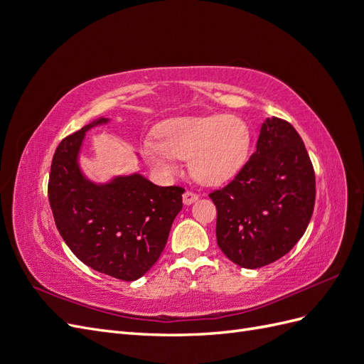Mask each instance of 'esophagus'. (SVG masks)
Instances as JSON below:
<instances>
[{
  "label": "esophagus",
  "mask_w": 364,
  "mask_h": 364,
  "mask_svg": "<svg viewBox=\"0 0 364 364\" xmlns=\"http://www.w3.org/2000/svg\"><path fill=\"white\" fill-rule=\"evenodd\" d=\"M197 199H199V196H197V194L193 193V191L186 190V191L183 193V203H185V205H191V203H194Z\"/></svg>",
  "instance_id": "1"
}]
</instances>
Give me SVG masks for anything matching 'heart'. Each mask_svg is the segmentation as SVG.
<instances>
[{
  "label": "heart",
  "mask_w": 364,
  "mask_h": 364,
  "mask_svg": "<svg viewBox=\"0 0 364 364\" xmlns=\"http://www.w3.org/2000/svg\"><path fill=\"white\" fill-rule=\"evenodd\" d=\"M158 136L141 144L150 167L162 178H173L178 159H188L193 178L203 185L232 179L250 149L249 127L235 115L173 118L159 124Z\"/></svg>",
  "instance_id": "1"
}]
</instances>
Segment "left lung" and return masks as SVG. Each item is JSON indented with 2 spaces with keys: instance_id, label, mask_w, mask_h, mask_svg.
Listing matches in <instances>:
<instances>
[{
  "instance_id": "left-lung-1",
  "label": "left lung",
  "mask_w": 364,
  "mask_h": 364,
  "mask_svg": "<svg viewBox=\"0 0 364 364\" xmlns=\"http://www.w3.org/2000/svg\"><path fill=\"white\" fill-rule=\"evenodd\" d=\"M217 245L245 269H258L289 253L305 234L316 200L313 164L289 121H264L257 151L232 182L211 194Z\"/></svg>"
}]
</instances>
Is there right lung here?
Wrapping results in <instances>:
<instances>
[{
	"mask_svg": "<svg viewBox=\"0 0 364 364\" xmlns=\"http://www.w3.org/2000/svg\"><path fill=\"white\" fill-rule=\"evenodd\" d=\"M98 118L63 138L54 151L48 200L59 234L91 269L135 281L158 261L182 209L181 186H158L138 173L107 183L86 179L79 165L85 134Z\"/></svg>",
	"mask_w": 364,
	"mask_h": 364,
	"instance_id": "1",
	"label": "right lung"
}]
</instances>
